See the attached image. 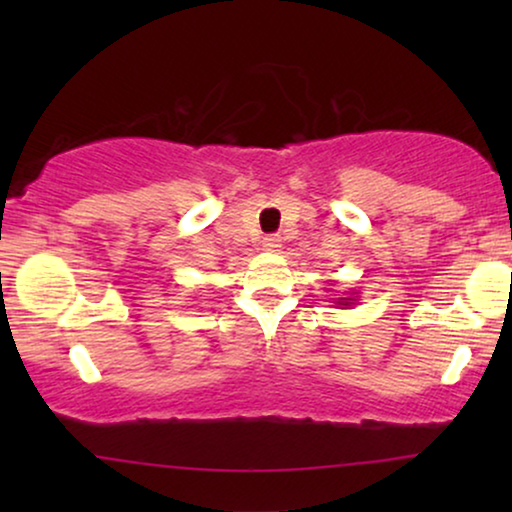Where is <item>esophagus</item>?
Wrapping results in <instances>:
<instances>
[{
	"instance_id": "34e87169",
	"label": "esophagus",
	"mask_w": 512,
	"mask_h": 512,
	"mask_svg": "<svg viewBox=\"0 0 512 512\" xmlns=\"http://www.w3.org/2000/svg\"><path fill=\"white\" fill-rule=\"evenodd\" d=\"M279 247H282V237H279V235L263 237V249L265 251H277Z\"/></svg>"
}]
</instances>
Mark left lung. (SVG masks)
I'll return each mask as SVG.
<instances>
[{
	"mask_svg": "<svg viewBox=\"0 0 512 512\" xmlns=\"http://www.w3.org/2000/svg\"><path fill=\"white\" fill-rule=\"evenodd\" d=\"M352 303V298H338V305H349Z\"/></svg>",
	"mask_w": 512,
	"mask_h": 512,
	"instance_id": "8db88e82",
	"label": "left lung"
}]
</instances>
